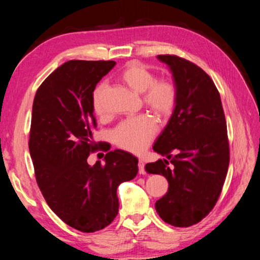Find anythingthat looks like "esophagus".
<instances>
[{
    "label": "esophagus",
    "mask_w": 260,
    "mask_h": 260,
    "mask_svg": "<svg viewBox=\"0 0 260 260\" xmlns=\"http://www.w3.org/2000/svg\"><path fill=\"white\" fill-rule=\"evenodd\" d=\"M139 173L140 174H142V175H144L145 173H146V171H145V164H144V162L143 161H139Z\"/></svg>",
    "instance_id": "esophagus-1"
}]
</instances>
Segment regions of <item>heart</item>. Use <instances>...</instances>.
Wrapping results in <instances>:
<instances>
[{
	"instance_id": "obj_1",
	"label": "heart",
	"mask_w": 260,
	"mask_h": 260,
	"mask_svg": "<svg viewBox=\"0 0 260 260\" xmlns=\"http://www.w3.org/2000/svg\"><path fill=\"white\" fill-rule=\"evenodd\" d=\"M119 80L131 90L140 93L145 107L159 116H168L176 104V87L165 78L155 79V75L145 66L131 62L119 74ZM106 85L99 84L92 92L91 104L99 116L107 114L104 105ZM157 133V124L150 116H140L121 121L113 132V140L119 147L141 153Z\"/></svg>"
}]
</instances>
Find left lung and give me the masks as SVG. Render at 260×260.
I'll return each instance as SVG.
<instances>
[{
	"label": "left lung",
	"instance_id": "obj_1",
	"mask_svg": "<svg viewBox=\"0 0 260 260\" xmlns=\"http://www.w3.org/2000/svg\"><path fill=\"white\" fill-rule=\"evenodd\" d=\"M176 87V104L153 150L167 156L147 163L151 174L169 182L167 194L155 203L159 217L174 227L200 222L217 203L229 167V143L220 93L197 64L159 54Z\"/></svg>",
	"mask_w": 260,
	"mask_h": 260
}]
</instances>
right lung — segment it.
I'll use <instances>...</instances> for the list:
<instances>
[{
  "label": "right lung",
  "mask_w": 260,
  "mask_h": 260,
  "mask_svg": "<svg viewBox=\"0 0 260 260\" xmlns=\"http://www.w3.org/2000/svg\"><path fill=\"white\" fill-rule=\"evenodd\" d=\"M115 64L70 60L48 76L33 101L29 150L37 183L52 211L82 233L112 223L118 185L139 171V159L121 150L108 152L104 165L87 163L97 150L92 92Z\"/></svg>",
  "instance_id": "1"
}]
</instances>
